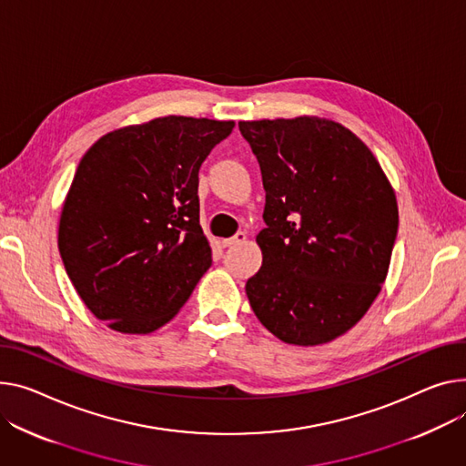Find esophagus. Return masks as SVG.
<instances>
[{
    "label": "esophagus",
    "mask_w": 466,
    "mask_h": 466,
    "mask_svg": "<svg viewBox=\"0 0 466 466\" xmlns=\"http://www.w3.org/2000/svg\"><path fill=\"white\" fill-rule=\"evenodd\" d=\"M247 239V234L245 232H238L234 238H228V239H223V247H234L238 243H243Z\"/></svg>",
    "instance_id": "34e87169"
}]
</instances>
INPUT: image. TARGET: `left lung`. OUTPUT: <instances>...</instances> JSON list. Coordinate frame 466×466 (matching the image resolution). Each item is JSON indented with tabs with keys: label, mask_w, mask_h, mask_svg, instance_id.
<instances>
[{
	"label": "left lung",
	"mask_w": 466,
	"mask_h": 466,
	"mask_svg": "<svg viewBox=\"0 0 466 466\" xmlns=\"http://www.w3.org/2000/svg\"><path fill=\"white\" fill-rule=\"evenodd\" d=\"M262 172V266L245 285L289 345L329 343L379 296L397 238L393 187L375 155L331 119L239 121Z\"/></svg>",
	"instance_id": "1"
}]
</instances>
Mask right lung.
Instances as JSON below:
<instances>
[{"label":"right lung","instance_id":"add662e5","mask_svg":"<svg viewBox=\"0 0 466 466\" xmlns=\"http://www.w3.org/2000/svg\"><path fill=\"white\" fill-rule=\"evenodd\" d=\"M234 121L167 116L101 137L82 157L57 247L89 311L121 333L177 315L211 266L198 170Z\"/></svg>","mask_w":466,"mask_h":466}]
</instances>
